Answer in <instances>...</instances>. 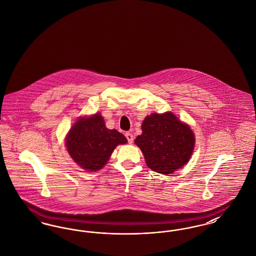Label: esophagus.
<instances>
[{
	"mask_svg": "<svg viewBox=\"0 0 256 256\" xmlns=\"http://www.w3.org/2000/svg\"><path fill=\"white\" fill-rule=\"evenodd\" d=\"M126 137L128 142L130 144H132V143L134 142V135L130 134V132H126Z\"/></svg>",
	"mask_w": 256,
	"mask_h": 256,
	"instance_id": "34e87169",
	"label": "esophagus"
}]
</instances>
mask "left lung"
Returning a JSON list of instances; mask_svg holds the SVG:
<instances>
[{"instance_id": "left-lung-1", "label": "left lung", "mask_w": 256, "mask_h": 256, "mask_svg": "<svg viewBox=\"0 0 256 256\" xmlns=\"http://www.w3.org/2000/svg\"><path fill=\"white\" fill-rule=\"evenodd\" d=\"M135 144L142 150L148 168L169 174L189 161L195 135L174 113H152L143 121L142 134L136 137Z\"/></svg>"}]
</instances>
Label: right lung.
Masks as SVG:
<instances>
[{
  "label": "right lung",
  "instance_id": "1",
  "mask_svg": "<svg viewBox=\"0 0 256 256\" xmlns=\"http://www.w3.org/2000/svg\"><path fill=\"white\" fill-rule=\"evenodd\" d=\"M128 142L116 130H108L100 113L80 118L67 134L65 145L70 156L82 169L95 172L110 160L114 148Z\"/></svg>",
  "mask_w": 256,
  "mask_h": 256
}]
</instances>
